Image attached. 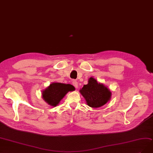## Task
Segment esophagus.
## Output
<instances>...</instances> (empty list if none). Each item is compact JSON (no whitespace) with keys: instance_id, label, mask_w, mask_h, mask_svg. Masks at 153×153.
<instances>
[{"instance_id":"obj_1","label":"esophagus","mask_w":153,"mask_h":153,"mask_svg":"<svg viewBox=\"0 0 153 153\" xmlns=\"http://www.w3.org/2000/svg\"><path fill=\"white\" fill-rule=\"evenodd\" d=\"M72 84H73L74 86L76 88H78V83H77V82L76 81H73Z\"/></svg>"}]
</instances>
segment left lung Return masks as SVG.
<instances>
[{"label":"left lung","instance_id":"8db88e82","mask_svg":"<svg viewBox=\"0 0 153 153\" xmlns=\"http://www.w3.org/2000/svg\"><path fill=\"white\" fill-rule=\"evenodd\" d=\"M86 103L92 108H99L110 100L111 93L104 84L98 83L93 77H90L88 83L80 89Z\"/></svg>","mask_w":153,"mask_h":153}]
</instances>
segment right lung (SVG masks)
<instances>
[{
  "mask_svg": "<svg viewBox=\"0 0 153 153\" xmlns=\"http://www.w3.org/2000/svg\"><path fill=\"white\" fill-rule=\"evenodd\" d=\"M74 90L75 88L71 84L53 82L50 84L47 88L43 90L42 97L49 105L56 106L68 92Z\"/></svg>",
  "mask_w": 153,
  "mask_h": 153,
  "instance_id": "add662e5",
  "label": "right lung"
}]
</instances>
